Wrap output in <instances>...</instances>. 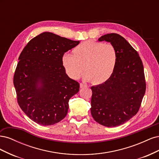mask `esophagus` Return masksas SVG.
<instances>
[{"mask_svg": "<svg viewBox=\"0 0 159 159\" xmlns=\"http://www.w3.org/2000/svg\"><path fill=\"white\" fill-rule=\"evenodd\" d=\"M85 87H87V85L84 84H80V88L81 89V88H85Z\"/></svg>", "mask_w": 159, "mask_h": 159, "instance_id": "obj_1", "label": "esophagus"}]
</instances>
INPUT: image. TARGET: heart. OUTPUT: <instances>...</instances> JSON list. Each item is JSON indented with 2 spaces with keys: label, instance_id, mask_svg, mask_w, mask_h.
Segmentation results:
<instances>
[{
  "label": "heart",
  "instance_id": "heart-1",
  "mask_svg": "<svg viewBox=\"0 0 159 159\" xmlns=\"http://www.w3.org/2000/svg\"><path fill=\"white\" fill-rule=\"evenodd\" d=\"M74 54L66 53L62 56L64 68L71 78L78 79L84 69V78L95 84L106 82L112 76L117 61L115 47L110 44L86 41L77 46Z\"/></svg>",
  "mask_w": 159,
  "mask_h": 159
}]
</instances>
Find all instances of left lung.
Masks as SVG:
<instances>
[{
    "mask_svg": "<svg viewBox=\"0 0 159 159\" xmlns=\"http://www.w3.org/2000/svg\"><path fill=\"white\" fill-rule=\"evenodd\" d=\"M98 41L115 47L117 61L109 80L91 88V113L102 125L117 127L134 116L141 106L146 90L144 68L137 52L121 35L107 34Z\"/></svg>",
    "mask_w": 159,
    "mask_h": 159,
    "instance_id": "left-lung-1",
    "label": "left lung"
}]
</instances>
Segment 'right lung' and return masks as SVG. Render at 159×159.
I'll list each match as a JSON object with an SVG mask.
<instances>
[{"label": "right lung", "instance_id": "right-lung-1", "mask_svg": "<svg viewBox=\"0 0 159 159\" xmlns=\"http://www.w3.org/2000/svg\"><path fill=\"white\" fill-rule=\"evenodd\" d=\"M79 43L44 32L32 38L22 51L14 86L19 106L35 123L52 125L68 113L69 100L78 92L80 84L66 74L61 58Z\"/></svg>", "mask_w": 159, "mask_h": 159}]
</instances>
